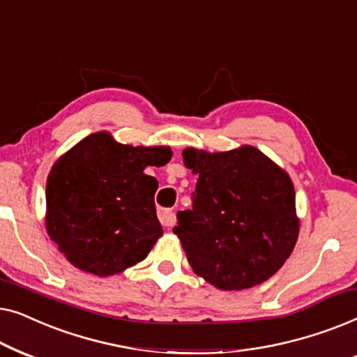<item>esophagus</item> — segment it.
Instances as JSON below:
<instances>
[{
  "instance_id": "1",
  "label": "esophagus",
  "mask_w": 357,
  "mask_h": 357,
  "mask_svg": "<svg viewBox=\"0 0 357 357\" xmlns=\"http://www.w3.org/2000/svg\"><path fill=\"white\" fill-rule=\"evenodd\" d=\"M158 218H159V221L164 227H172L175 224V213L172 211V209L159 208L158 209Z\"/></svg>"
}]
</instances>
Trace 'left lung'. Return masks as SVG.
<instances>
[{
  "instance_id": "1",
  "label": "left lung",
  "mask_w": 357,
  "mask_h": 357,
  "mask_svg": "<svg viewBox=\"0 0 357 357\" xmlns=\"http://www.w3.org/2000/svg\"><path fill=\"white\" fill-rule=\"evenodd\" d=\"M182 155L198 175L192 209L178 211L174 227L190 266L222 291L266 281L299 236L289 175L253 146L226 153L187 148Z\"/></svg>"
}]
</instances>
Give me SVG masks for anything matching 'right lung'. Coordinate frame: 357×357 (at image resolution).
I'll return each mask as SVG.
<instances>
[{"label":"right lung","instance_id":"add662e5","mask_svg":"<svg viewBox=\"0 0 357 357\" xmlns=\"http://www.w3.org/2000/svg\"><path fill=\"white\" fill-rule=\"evenodd\" d=\"M165 146L121 144L97 131L61 155L47 178V232L73 266L112 276L143 261L162 236L148 165L167 164Z\"/></svg>","mask_w":357,"mask_h":357}]
</instances>
